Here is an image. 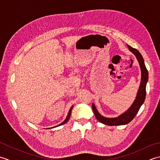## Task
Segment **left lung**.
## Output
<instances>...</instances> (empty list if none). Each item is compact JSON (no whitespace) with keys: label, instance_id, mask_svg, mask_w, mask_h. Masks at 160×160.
I'll list each match as a JSON object with an SVG mask.
<instances>
[{"label":"left lung","instance_id":"obj_1","mask_svg":"<svg viewBox=\"0 0 160 160\" xmlns=\"http://www.w3.org/2000/svg\"><path fill=\"white\" fill-rule=\"evenodd\" d=\"M127 47L128 50L133 53L135 57H136L139 64H140L141 69V82L140 87H139L137 96L133 103L131 104V106L129 107L127 111H126L124 113L119 115L118 117L106 118L102 116L98 111L95 104L93 103L92 104V108L95 116H96L98 121L105 125L119 126L124 125L129 123L135 117V115H136L138 112L140 110L141 106L143 104L146 98V87H147V84L148 80V73L147 67L145 66L144 58L141 55V53L136 49L132 48V47L129 45H127Z\"/></svg>","mask_w":160,"mask_h":160}]
</instances>
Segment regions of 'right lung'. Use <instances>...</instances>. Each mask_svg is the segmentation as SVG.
<instances>
[{
	"mask_svg": "<svg viewBox=\"0 0 160 160\" xmlns=\"http://www.w3.org/2000/svg\"><path fill=\"white\" fill-rule=\"evenodd\" d=\"M73 107V106H72V107H71V108H70L69 111V113H68V114H67V118H66L65 120H64L62 122V123L60 124L59 125H58V126H56V127H52V128H55V127H58V126H60V125H62V124H65L66 122H67L68 120H69V118H70V116H71V110H72Z\"/></svg>",
	"mask_w": 160,
	"mask_h": 160,
	"instance_id": "add662e5",
	"label": "right lung"
}]
</instances>
